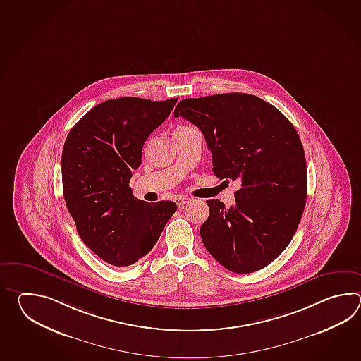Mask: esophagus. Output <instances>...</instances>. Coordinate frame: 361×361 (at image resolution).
Instances as JSON below:
<instances>
[{"label":"esophagus","instance_id":"esophagus-1","mask_svg":"<svg viewBox=\"0 0 361 361\" xmlns=\"http://www.w3.org/2000/svg\"><path fill=\"white\" fill-rule=\"evenodd\" d=\"M187 202H190V199L187 196H179L177 199V204L179 207H183Z\"/></svg>","mask_w":361,"mask_h":361}]
</instances>
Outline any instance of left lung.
<instances>
[{
  "label": "left lung",
  "mask_w": 361,
  "mask_h": 361,
  "mask_svg": "<svg viewBox=\"0 0 361 361\" xmlns=\"http://www.w3.org/2000/svg\"><path fill=\"white\" fill-rule=\"evenodd\" d=\"M178 116L202 131L215 176L240 184L233 207L207 200L200 235L207 252L236 274L266 267L292 241L306 205V157L295 128L245 92L180 100Z\"/></svg>",
  "instance_id": "8db88e82"
}]
</instances>
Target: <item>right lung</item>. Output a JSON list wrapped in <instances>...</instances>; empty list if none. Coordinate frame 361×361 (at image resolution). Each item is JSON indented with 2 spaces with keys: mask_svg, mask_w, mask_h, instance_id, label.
<instances>
[{
  "mask_svg": "<svg viewBox=\"0 0 361 361\" xmlns=\"http://www.w3.org/2000/svg\"><path fill=\"white\" fill-rule=\"evenodd\" d=\"M178 98H117L92 108L71 129L61 154L66 205L85 245L112 266L126 267L151 252L174 201L139 200L129 185L149 134Z\"/></svg>",
  "mask_w": 361,
  "mask_h": 361,
  "instance_id": "1",
  "label": "right lung"
}]
</instances>
